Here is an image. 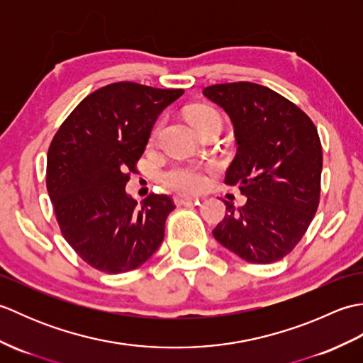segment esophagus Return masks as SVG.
Instances as JSON below:
<instances>
[{
  "label": "esophagus",
  "mask_w": 363,
  "mask_h": 363,
  "mask_svg": "<svg viewBox=\"0 0 363 363\" xmlns=\"http://www.w3.org/2000/svg\"><path fill=\"white\" fill-rule=\"evenodd\" d=\"M173 201H174L176 206H184V204H189V203H198V198L187 196V195H174Z\"/></svg>",
  "instance_id": "34e87169"
}]
</instances>
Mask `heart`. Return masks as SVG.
Listing matches in <instances>:
<instances>
[{
  "label": "heart",
  "instance_id": "b5f03b06",
  "mask_svg": "<svg viewBox=\"0 0 363 363\" xmlns=\"http://www.w3.org/2000/svg\"><path fill=\"white\" fill-rule=\"evenodd\" d=\"M187 118L196 130L211 121L221 123L218 112L209 106H194L187 112ZM157 130V128L152 130L151 142L156 140ZM162 182L173 190L186 191V194H196V191H201L206 187L207 179L203 168L196 165H174L162 173Z\"/></svg>",
  "mask_w": 363,
  "mask_h": 363
}]
</instances>
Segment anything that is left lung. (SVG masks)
<instances>
[{"label": "left lung", "mask_w": 363, "mask_h": 363, "mask_svg": "<svg viewBox=\"0 0 363 363\" xmlns=\"http://www.w3.org/2000/svg\"><path fill=\"white\" fill-rule=\"evenodd\" d=\"M203 95L234 125L237 154L225 182L246 203L226 204L213 237L251 264H273L306 234L318 209L323 151L313 121L287 98L252 82L215 84Z\"/></svg>", "instance_id": "8db88e82"}]
</instances>
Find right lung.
<instances>
[{
	"label": "right lung",
	"instance_id": "obj_1",
	"mask_svg": "<svg viewBox=\"0 0 363 363\" xmlns=\"http://www.w3.org/2000/svg\"><path fill=\"white\" fill-rule=\"evenodd\" d=\"M182 94L113 82L84 98L52 137L46 189L60 233L99 272L135 269L164 240L173 199L151 194L138 204L125 187L160 112Z\"/></svg>",
	"mask_w": 363,
	"mask_h": 363
}]
</instances>
